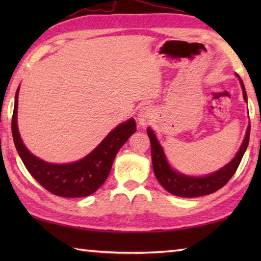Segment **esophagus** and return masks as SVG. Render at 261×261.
<instances>
[{
    "label": "esophagus",
    "mask_w": 261,
    "mask_h": 261,
    "mask_svg": "<svg viewBox=\"0 0 261 261\" xmlns=\"http://www.w3.org/2000/svg\"><path fill=\"white\" fill-rule=\"evenodd\" d=\"M151 117H152V110L149 109L148 107L143 108L140 110L139 115H138L139 124L140 125H146L147 123L151 121Z\"/></svg>",
    "instance_id": "esophagus-1"
}]
</instances>
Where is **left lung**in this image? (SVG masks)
<instances>
[{"instance_id":"left-lung-1","label":"left lung","mask_w":261,"mask_h":261,"mask_svg":"<svg viewBox=\"0 0 261 261\" xmlns=\"http://www.w3.org/2000/svg\"><path fill=\"white\" fill-rule=\"evenodd\" d=\"M241 85L243 88V96L244 100L247 101L246 92L244 84L241 81ZM250 125L247 127L245 139L243 141L240 151L237 152L236 156L228 163L227 166L221 168L216 173L206 176V177H189V176L180 175L176 173L171 169L170 166L168 165L166 160L165 153L162 151V147L159 144L155 135L153 134L151 129L147 130V135L151 140V155H152V165L153 170L155 174V177L158 178L159 183H160L163 188H165L168 192L178 197L184 198H193V197H200L206 196V194H211L219 189L224 187L229 179L232 177V175L236 173L238 166L242 161V158L244 155L246 151L247 145H249V138H250Z\"/></svg>"}]
</instances>
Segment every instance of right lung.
<instances>
[{
	"instance_id": "1",
	"label": "right lung",
	"mask_w": 261,
	"mask_h": 261,
	"mask_svg": "<svg viewBox=\"0 0 261 261\" xmlns=\"http://www.w3.org/2000/svg\"><path fill=\"white\" fill-rule=\"evenodd\" d=\"M18 90L16 92L11 129L16 149L29 173L41 187L55 196L81 198L95 192L107 179L117 152L136 132L134 118L115 127L102 143L83 160L69 165H51L32 155L20 139L17 127Z\"/></svg>"
}]
</instances>
